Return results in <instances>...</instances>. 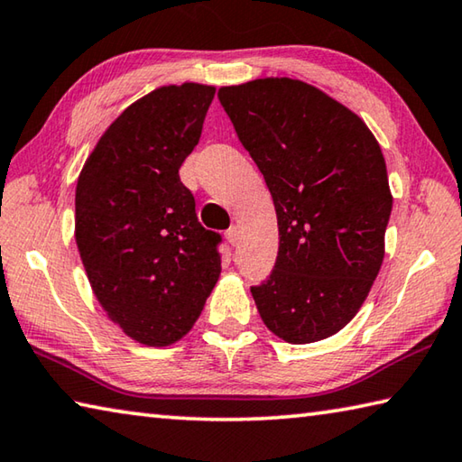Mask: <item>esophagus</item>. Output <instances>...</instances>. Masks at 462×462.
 I'll return each instance as SVG.
<instances>
[{
    "mask_svg": "<svg viewBox=\"0 0 462 462\" xmlns=\"http://www.w3.org/2000/svg\"><path fill=\"white\" fill-rule=\"evenodd\" d=\"M226 238H228V242H230L232 246H236V245H238V238H240V228H238L236 224L230 226V228L226 230Z\"/></svg>",
    "mask_w": 462,
    "mask_h": 462,
    "instance_id": "1",
    "label": "esophagus"
}]
</instances>
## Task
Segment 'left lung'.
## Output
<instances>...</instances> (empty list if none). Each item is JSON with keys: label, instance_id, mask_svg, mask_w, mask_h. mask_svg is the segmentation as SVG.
<instances>
[{"label": "left lung", "instance_id": "8db88e82", "mask_svg": "<svg viewBox=\"0 0 462 462\" xmlns=\"http://www.w3.org/2000/svg\"><path fill=\"white\" fill-rule=\"evenodd\" d=\"M217 98L276 209L274 271L250 287L258 313L287 343L331 337L383 260L392 191L380 143L354 111L297 79L222 87Z\"/></svg>", "mask_w": 462, "mask_h": 462}]
</instances>
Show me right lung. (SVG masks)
<instances>
[{
    "instance_id": "add662e5",
    "label": "right lung",
    "mask_w": 462,
    "mask_h": 462,
    "mask_svg": "<svg viewBox=\"0 0 462 462\" xmlns=\"http://www.w3.org/2000/svg\"><path fill=\"white\" fill-rule=\"evenodd\" d=\"M214 95L198 82L151 90L111 123L79 175L74 238L92 292L149 347L194 327L222 271V236L198 222L180 180Z\"/></svg>"
}]
</instances>
